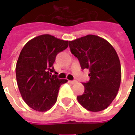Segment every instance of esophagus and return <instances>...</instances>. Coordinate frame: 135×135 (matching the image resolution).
<instances>
[{"mask_svg":"<svg viewBox=\"0 0 135 135\" xmlns=\"http://www.w3.org/2000/svg\"><path fill=\"white\" fill-rule=\"evenodd\" d=\"M70 82L71 83V84H76V82H77V81H76V80H72V81H70Z\"/></svg>","mask_w":135,"mask_h":135,"instance_id":"obj_1","label":"esophagus"}]
</instances>
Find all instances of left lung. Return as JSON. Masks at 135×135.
I'll return each instance as SVG.
<instances>
[{
    "label": "left lung",
    "mask_w": 135,
    "mask_h": 135,
    "mask_svg": "<svg viewBox=\"0 0 135 135\" xmlns=\"http://www.w3.org/2000/svg\"><path fill=\"white\" fill-rule=\"evenodd\" d=\"M69 46L81 68L90 71V80L82 83L84 93L77 97L78 101L90 112L106 109L116 97L121 82V65L116 51L109 42L93 34L70 41Z\"/></svg>",
    "instance_id": "obj_1"
}]
</instances>
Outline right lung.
<instances>
[{
    "label": "right lung",
    "mask_w": 135,
    "mask_h": 135,
    "mask_svg": "<svg viewBox=\"0 0 135 135\" xmlns=\"http://www.w3.org/2000/svg\"><path fill=\"white\" fill-rule=\"evenodd\" d=\"M68 43L43 34L29 40L21 51L15 68L17 83L23 101L32 109L46 112L56 103L60 86L68 80L57 78L53 64Z\"/></svg>",
    "instance_id": "right-lung-1"
}]
</instances>
